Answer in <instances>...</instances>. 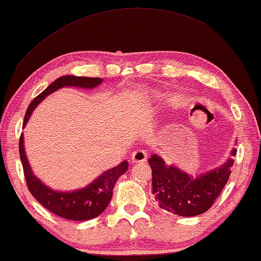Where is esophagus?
<instances>
[{"label": "esophagus", "mask_w": 261, "mask_h": 261, "mask_svg": "<svg viewBox=\"0 0 261 261\" xmlns=\"http://www.w3.org/2000/svg\"><path fill=\"white\" fill-rule=\"evenodd\" d=\"M147 158V153L145 150H137L132 152V155H131V160L134 161V163H144V161H146Z\"/></svg>", "instance_id": "obj_1"}]
</instances>
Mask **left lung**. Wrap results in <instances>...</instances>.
<instances>
[{
	"instance_id": "8db88e82",
	"label": "left lung",
	"mask_w": 261,
	"mask_h": 261,
	"mask_svg": "<svg viewBox=\"0 0 261 261\" xmlns=\"http://www.w3.org/2000/svg\"><path fill=\"white\" fill-rule=\"evenodd\" d=\"M236 154V148L230 153ZM152 169V194L161 209L184 217L197 216L210 209L229 180L233 159L220 167L193 176L174 165L165 164L158 154L148 159Z\"/></svg>"
}]
</instances>
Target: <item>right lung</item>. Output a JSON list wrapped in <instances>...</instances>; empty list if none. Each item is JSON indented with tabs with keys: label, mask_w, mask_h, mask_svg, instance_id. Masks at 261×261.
I'll return each mask as SVG.
<instances>
[{
	"label": "right lung",
	"mask_w": 261,
	"mask_h": 261,
	"mask_svg": "<svg viewBox=\"0 0 261 261\" xmlns=\"http://www.w3.org/2000/svg\"><path fill=\"white\" fill-rule=\"evenodd\" d=\"M102 81L101 77L74 75H66L57 79L30 103L25 117H24L23 127L27 125L32 111L47 95L63 88V87H79V88L92 89L94 87L101 85ZM19 156L23 165L28 188L36 200L49 212L56 214L57 216L71 221H88L97 217L98 215L105 212L113 197V189L116 181L127 171V161L124 160L118 166L102 173L92 184L84 188L73 190V192H59V190H53L45 186L34 174L25 154L23 134L20 135L19 138Z\"/></svg>",
	"instance_id": "1"
}]
</instances>
